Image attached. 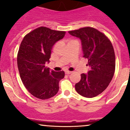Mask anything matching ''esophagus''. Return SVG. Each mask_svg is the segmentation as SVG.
I'll return each instance as SVG.
<instances>
[{
  "instance_id": "obj_1",
  "label": "esophagus",
  "mask_w": 130,
  "mask_h": 130,
  "mask_svg": "<svg viewBox=\"0 0 130 130\" xmlns=\"http://www.w3.org/2000/svg\"><path fill=\"white\" fill-rule=\"evenodd\" d=\"M72 73V72H70V71H66L65 72V74H67V75H69V74H70V73Z\"/></svg>"
}]
</instances>
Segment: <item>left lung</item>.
Listing matches in <instances>:
<instances>
[{
  "label": "left lung",
  "instance_id": "1",
  "mask_svg": "<svg viewBox=\"0 0 130 130\" xmlns=\"http://www.w3.org/2000/svg\"><path fill=\"white\" fill-rule=\"evenodd\" d=\"M82 41L83 57L88 60L90 70L81 74L80 82L75 86L76 91L84 97L94 98L107 87L115 71V54L109 39L101 31L91 27L69 31Z\"/></svg>",
  "mask_w": 130,
  "mask_h": 130
}]
</instances>
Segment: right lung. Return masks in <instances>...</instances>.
<instances>
[{
    "instance_id": "add662e5",
    "label": "right lung",
    "mask_w": 130,
    "mask_h": 130,
    "mask_svg": "<svg viewBox=\"0 0 130 130\" xmlns=\"http://www.w3.org/2000/svg\"><path fill=\"white\" fill-rule=\"evenodd\" d=\"M65 31L39 27L24 36L19 46L17 62L21 79L33 96L42 100L52 98L59 90V81L63 78V71L50 70L52 47L62 39Z\"/></svg>"
}]
</instances>
